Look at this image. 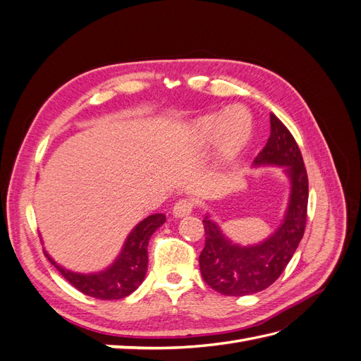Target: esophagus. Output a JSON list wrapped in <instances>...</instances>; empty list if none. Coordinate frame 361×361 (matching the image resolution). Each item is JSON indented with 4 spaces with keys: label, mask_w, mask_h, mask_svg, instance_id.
Instances as JSON below:
<instances>
[{
    "label": "esophagus",
    "mask_w": 361,
    "mask_h": 361,
    "mask_svg": "<svg viewBox=\"0 0 361 361\" xmlns=\"http://www.w3.org/2000/svg\"><path fill=\"white\" fill-rule=\"evenodd\" d=\"M194 209V203L190 199H180L173 207V215L176 218L187 216L192 212Z\"/></svg>",
    "instance_id": "esophagus-1"
}]
</instances>
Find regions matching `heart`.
<instances>
[{
    "instance_id": "1",
    "label": "heart",
    "mask_w": 361,
    "mask_h": 361,
    "mask_svg": "<svg viewBox=\"0 0 361 361\" xmlns=\"http://www.w3.org/2000/svg\"><path fill=\"white\" fill-rule=\"evenodd\" d=\"M251 130L253 120L250 111L241 105H233L223 114L200 118L192 128V141L200 149L218 143V159L221 164H231L248 143Z\"/></svg>"
}]
</instances>
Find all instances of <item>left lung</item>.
Segmentation results:
<instances>
[{
    "mask_svg": "<svg viewBox=\"0 0 361 361\" xmlns=\"http://www.w3.org/2000/svg\"><path fill=\"white\" fill-rule=\"evenodd\" d=\"M271 134L253 167H281L290 180L285 216L264 241L255 245L232 243L209 215L203 218L206 243L199 264L203 280L214 290L243 297L267 289L274 283L297 250L305 228L309 180L297 141L280 120L269 114Z\"/></svg>",
    "mask_w": 361,
    "mask_h": 361,
    "instance_id": "obj_1",
    "label": "left lung"
}]
</instances>
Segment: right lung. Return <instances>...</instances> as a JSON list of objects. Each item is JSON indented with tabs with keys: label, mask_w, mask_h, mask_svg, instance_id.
<instances>
[{
	"label": "right lung",
	"mask_w": 361,
	"mask_h": 361,
	"mask_svg": "<svg viewBox=\"0 0 361 361\" xmlns=\"http://www.w3.org/2000/svg\"><path fill=\"white\" fill-rule=\"evenodd\" d=\"M166 223L164 214H152L140 221L126 236L118 256L110 267L92 274L73 272L59 265L45 251V256L73 288L97 300H122L143 283L147 272L149 239Z\"/></svg>",
	"instance_id": "obj_1"
}]
</instances>
